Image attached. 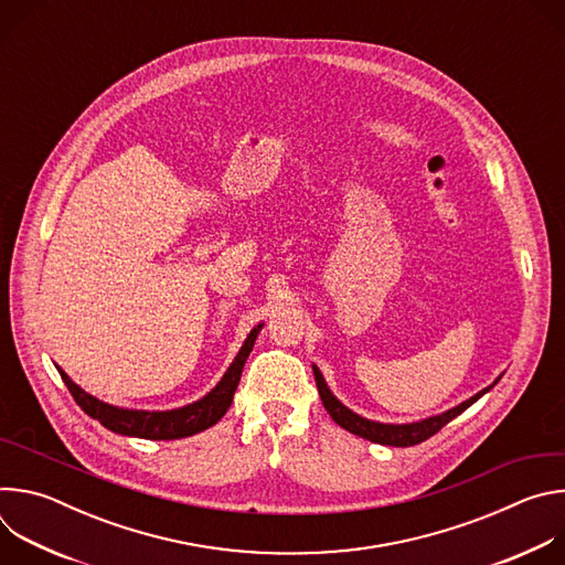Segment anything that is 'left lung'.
Wrapping results in <instances>:
<instances>
[{
	"instance_id": "8db88e82",
	"label": "left lung",
	"mask_w": 565,
	"mask_h": 565,
	"mask_svg": "<svg viewBox=\"0 0 565 565\" xmlns=\"http://www.w3.org/2000/svg\"><path fill=\"white\" fill-rule=\"evenodd\" d=\"M312 373H315V382H317V391H319V397L321 402H324L327 412L331 414V418L347 431L360 436V438H366L371 443H377V445H388V447H412V445H418V443H425L427 438H431L434 434H438L449 420H454L456 416H460L467 407H471L473 402L482 395L488 393L492 386L478 391L476 395H471L469 399L460 402L458 407L440 414V416H434V418H427V420H420V423H409V425H384V423H373V420H366L358 414H353L351 409H347L342 402L331 393V388L327 386L324 377H321L319 369L312 366Z\"/></svg>"
}]
</instances>
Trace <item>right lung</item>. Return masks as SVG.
Listing matches in <instances>:
<instances>
[{
	"label": "right lung",
	"mask_w": 565,
	"mask_h": 565,
	"mask_svg": "<svg viewBox=\"0 0 565 565\" xmlns=\"http://www.w3.org/2000/svg\"><path fill=\"white\" fill-rule=\"evenodd\" d=\"M259 331H262V324L250 331L248 340L236 353L234 362L230 364L221 382L205 397L192 402L188 407L172 409V412H136V409H120V407L107 405V402L79 388L62 369L57 371L66 388L71 391L73 399L83 407V412L94 420H98L109 431L134 436V438H147V440H177V438H188L199 431H205L207 427L216 425L225 416V412L232 405L236 384L241 380V371H244V364L255 347Z\"/></svg>",
	"instance_id": "right-lung-1"
}]
</instances>
